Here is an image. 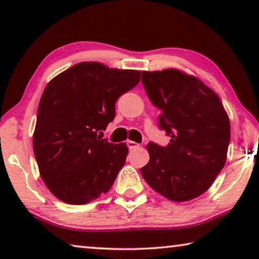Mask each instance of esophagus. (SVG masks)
<instances>
[{"mask_svg": "<svg viewBox=\"0 0 259 259\" xmlns=\"http://www.w3.org/2000/svg\"><path fill=\"white\" fill-rule=\"evenodd\" d=\"M127 146H128L130 150H132V148H136V147H139L140 145L136 143V141H132V140H128L127 141Z\"/></svg>", "mask_w": 259, "mask_h": 259, "instance_id": "34e87169", "label": "esophagus"}]
</instances>
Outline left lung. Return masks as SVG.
<instances>
[{
    "instance_id": "obj_1",
    "label": "left lung",
    "mask_w": 259,
    "mask_h": 259,
    "mask_svg": "<svg viewBox=\"0 0 259 259\" xmlns=\"http://www.w3.org/2000/svg\"><path fill=\"white\" fill-rule=\"evenodd\" d=\"M141 81L152 104L161 109L159 126L171 137L166 147L147 144L150 161L141 175L169 200L194 199L224 167L229 116L211 88L178 69L143 72Z\"/></svg>"
}]
</instances>
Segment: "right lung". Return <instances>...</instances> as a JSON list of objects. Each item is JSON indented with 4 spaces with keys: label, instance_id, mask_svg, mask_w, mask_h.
I'll list each match as a JSON object with an SVG mask.
<instances>
[{
    "label": "right lung",
    "instance_id": "add662e5",
    "mask_svg": "<svg viewBox=\"0 0 259 259\" xmlns=\"http://www.w3.org/2000/svg\"><path fill=\"white\" fill-rule=\"evenodd\" d=\"M141 72L80 62L49 81L37 109L33 148L49 191L67 204L83 205L108 192L125 165V143L102 139L115 102L136 87Z\"/></svg>",
    "mask_w": 259,
    "mask_h": 259
}]
</instances>
